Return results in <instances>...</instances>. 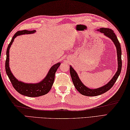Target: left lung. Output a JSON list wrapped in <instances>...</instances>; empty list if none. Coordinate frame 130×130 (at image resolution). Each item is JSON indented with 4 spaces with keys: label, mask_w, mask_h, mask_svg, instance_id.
I'll return each instance as SVG.
<instances>
[{
    "label": "left lung",
    "mask_w": 130,
    "mask_h": 130,
    "mask_svg": "<svg viewBox=\"0 0 130 130\" xmlns=\"http://www.w3.org/2000/svg\"><path fill=\"white\" fill-rule=\"evenodd\" d=\"M98 31L101 32V33H103L104 35H106L108 37L111 38L113 41V42H114L116 47L118 57V70L114 76L113 77L112 79L110 80V82H108V83H107L106 85H105L104 86L101 88H97V89H89V88H87L86 86H85V85L82 83L81 80L79 78V76L78 75V74L76 73V71L74 70V69L70 66V73L74 86H75L76 90H78L80 93L86 96H93L99 95L107 92L108 90H109L113 86L115 82H116L117 79H118V76H119L121 73V69H122V60H121V54H122V52H121V45L117 39L116 35H115L112 29L109 28H101L99 29H98Z\"/></svg>",
    "instance_id": "left-lung-1"
}]
</instances>
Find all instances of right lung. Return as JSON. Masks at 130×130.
<instances>
[{
    "mask_svg": "<svg viewBox=\"0 0 130 130\" xmlns=\"http://www.w3.org/2000/svg\"><path fill=\"white\" fill-rule=\"evenodd\" d=\"M36 30L28 31V30H22L17 32L13 36L12 40L8 45L7 50V58L5 60V71L10 81L14 88L22 95H24L29 97H37L41 95L46 94L51 90L52 85L54 84L55 75L58 68L59 67L61 63L59 62L54 65L49 70L47 75L44 78L43 80L37 84H27L22 82H19L11 72L9 67V48L13 42L14 38L17 36L24 34H31L35 33Z\"/></svg>",
    "mask_w": 130,
    "mask_h": 130,
    "instance_id": "right-lung-1",
    "label": "right lung"
}]
</instances>
